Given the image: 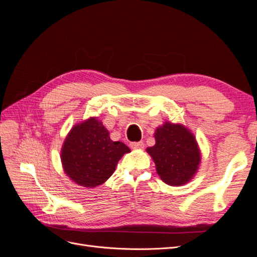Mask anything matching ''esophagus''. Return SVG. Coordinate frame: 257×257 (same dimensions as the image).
I'll return each mask as SVG.
<instances>
[{
  "instance_id": "esophagus-1",
  "label": "esophagus",
  "mask_w": 257,
  "mask_h": 257,
  "mask_svg": "<svg viewBox=\"0 0 257 257\" xmlns=\"http://www.w3.org/2000/svg\"><path fill=\"white\" fill-rule=\"evenodd\" d=\"M131 148L132 149H142V148L145 147L144 142H134V143H131Z\"/></svg>"
}]
</instances>
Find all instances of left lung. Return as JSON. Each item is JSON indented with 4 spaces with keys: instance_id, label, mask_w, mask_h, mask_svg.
Masks as SVG:
<instances>
[{
    "instance_id": "8db88e82",
    "label": "left lung",
    "mask_w": 257,
    "mask_h": 257,
    "mask_svg": "<svg viewBox=\"0 0 257 257\" xmlns=\"http://www.w3.org/2000/svg\"><path fill=\"white\" fill-rule=\"evenodd\" d=\"M154 138L155 145L146 150L160 178L173 186L188 183L197 173L201 159L195 136L182 124L167 121L155 130Z\"/></svg>"
}]
</instances>
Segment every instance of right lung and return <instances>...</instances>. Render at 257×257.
Listing matches in <instances>:
<instances>
[{
  "mask_svg": "<svg viewBox=\"0 0 257 257\" xmlns=\"http://www.w3.org/2000/svg\"><path fill=\"white\" fill-rule=\"evenodd\" d=\"M131 152L121 142H113L109 132L95 116L76 124L61 150L65 174L78 185L94 188L110 178L120 159Z\"/></svg>",
  "mask_w": 257,
  "mask_h": 257,
  "instance_id": "right-lung-1",
  "label": "right lung"
}]
</instances>
